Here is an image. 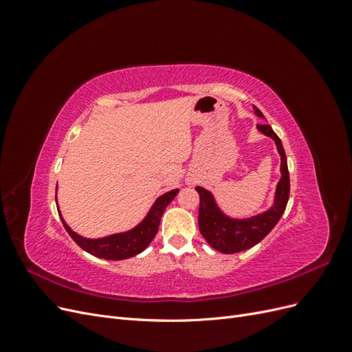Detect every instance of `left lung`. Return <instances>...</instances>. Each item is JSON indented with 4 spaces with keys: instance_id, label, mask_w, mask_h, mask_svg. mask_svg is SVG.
I'll return each instance as SVG.
<instances>
[{
    "instance_id": "left-lung-1",
    "label": "left lung",
    "mask_w": 352,
    "mask_h": 352,
    "mask_svg": "<svg viewBox=\"0 0 352 352\" xmlns=\"http://www.w3.org/2000/svg\"><path fill=\"white\" fill-rule=\"evenodd\" d=\"M254 113L264 119L263 113L257 107H254ZM257 129L263 135L272 138L280 155L282 176L276 186L273 206L269 210L248 219H233L220 210L210 190L202 186L195 188L199 194L198 226L201 235L210 243V247L223 254L241 252L263 241L278 225L286 208L287 199H289V172H287V162L282 141L269 124H257Z\"/></svg>"
}]
</instances>
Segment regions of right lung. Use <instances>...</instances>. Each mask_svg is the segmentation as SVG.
I'll use <instances>...</instances> for the list:
<instances>
[{
	"mask_svg": "<svg viewBox=\"0 0 352 352\" xmlns=\"http://www.w3.org/2000/svg\"><path fill=\"white\" fill-rule=\"evenodd\" d=\"M177 192L179 189H173L163 194L162 197H158L153 204V207L150 208V211H148V214L144 217V220L141 223H138L133 229L127 232L113 233V235L97 238V239L85 238V236H80L79 233L73 232L72 228L65 221V219H63L60 210H58V214L63 221V226H65L72 239L76 242L83 251H87L98 258L119 261V260L135 257V255L142 252L148 245L151 243V241L157 235L160 220H162L166 207L173 201ZM56 202H57V188H56Z\"/></svg>",
	"mask_w": 352,
	"mask_h": 352,
	"instance_id": "1",
	"label": "right lung"
}]
</instances>
